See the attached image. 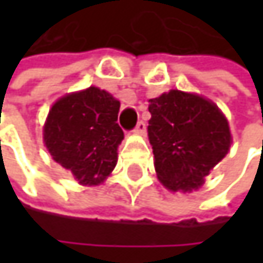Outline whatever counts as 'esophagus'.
I'll list each match as a JSON object with an SVG mask.
<instances>
[{"mask_svg":"<svg viewBox=\"0 0 263 263\" xmlns=\"http://www.w3.org/2000/svg\"><path fill=\"white\" fill-rule=\"evenodd\" d=\"M134 132H135V134H138V135H144V132H146V123H144L143 120H140V122L137 123V126H135Z\"/></svg>","mask_w":263,"mask_h":263,"instance_id":"obj_1","label":"esophagus"}]
</instances>
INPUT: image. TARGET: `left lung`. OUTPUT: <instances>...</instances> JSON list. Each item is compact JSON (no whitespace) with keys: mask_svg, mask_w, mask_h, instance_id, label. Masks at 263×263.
Here are the masks:
<instances>
[{"mask_svg":"<svg viewBox=\"0 0 263 263\" xmlns=\"http://www.w3.org/2000/svg\"><path fill=\"white\" fill-rule=\"evenodd\" d=\"M149 112L147 135L158 180L172 192L199 189L230 149L226 116L213 102L178 89L151 99Z\"/></svg>","mask_w":263,"mask_h":263,"instance_id":"left-lung-1","label":"left lung"}]
</instances>
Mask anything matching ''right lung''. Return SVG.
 I'll list each match as a JSON object with an SVG mask.
<instances>
[{"label": "right lung", "instance_id": "add662e5", "mask_svg": "<svg viewBox=\"0 0 263 263\" xmlns=\"http://www.w3.org/2000/svg\"><path fill=\"white\" fill-rule=\"evenodd\" d=\"M120 102L89 86L61 97L44 125V143L56 163L83 185H97L117 164L123 131L117 123Z\"/></svg>", "mask_w": 263, "mask_h": 263}]
</instances>
